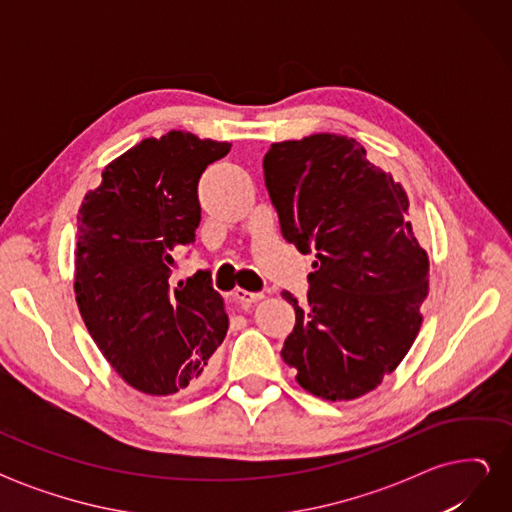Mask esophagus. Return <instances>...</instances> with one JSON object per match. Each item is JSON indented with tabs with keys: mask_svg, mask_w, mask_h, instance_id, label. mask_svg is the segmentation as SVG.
<instances>
[{
	"mask_svg": "<svg viewBox=\"0 0 512 512\" xmlns=\"http://www.w3.org/2000/svg\"><path fill=\"white\" fill-rule=\"evenodd\" d=\"M235 297H237L243 305H252V303H256V301H260V299H265V294H262V292H250V290L237 288V290H235Z\"/></svg>",
	"mask_w": 512,
	"mask_h": 512,
	"instance_id": "esophagus-1",
	"label": "esophagus"
}]
</instances>
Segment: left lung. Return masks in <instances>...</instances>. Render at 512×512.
Wrapping results in <instances>:
<instances>
[{
	"label": "left lung",
	"mask_w": 512,
	"mask_h": 512,
	"mask_svg": "<svg viewBox=\"0 0 512 512\" xmlns=\"http://www.w3.org/2000/svg\"><path fill=\"white\" fill-rule=\"evenodd\" d=\"M262 168L284 239L316 252L307 303L282 292L297 316L282 359L316 397L367 395L404 361L423 322L429 258L408 194L339 134L273 143Z\"/></svg>",
	"instance_id": "8db88e82"
}]
</instances>
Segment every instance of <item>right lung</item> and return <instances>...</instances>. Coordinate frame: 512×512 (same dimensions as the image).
Masks as SVG:
<instances>
[{"label":"right lung","mask_w":512,"mask_h":512,"mask_svg":"<svg viewBox=\"0 0 512 512\" xmlns=\"http://www.w3.org/2000/svg\"><path fill=\"white\" fill-rule=\"evenodd\" d=\"M230 143L170 130L102 170L85 194L74 243L76 305L104 359L136 391L190 393L205 382L228 316L207 271L173 284L196 241L198 179Z\"/></svg>","instance_id":"1"}]
</instances>
